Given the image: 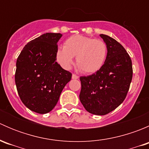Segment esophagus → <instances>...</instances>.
Returning a JSON list of instances; mask_svg holds the SVG:
<instances>
[{
  "label": "esophagus",
  "instance_id": "1",
  "mask_svg": "<svg viewBox=\"0 0 149 149\" xmlns=\"http://www.w3.org/2000/svg\"><path fill=\"white\" fill-rule=\"evenodd\" d=\"M79 76H76V74H73V75H72V79H79Z\"/></svg>",
  "mask_w": 149,
  "mask_h": 149
}]
</instances>
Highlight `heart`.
Wrapping results in <instances>:
<instances>
[{"instance_id":"obj_1","label":"heart","mask_w":149,"mask_h":149,"mask_svg":"<svg viewBox=\"0 0 149 149\" xmlns=\"http://www.w3.org/2000/svg\"><path fill=\"white\" fill-rule=\"evenodd\" d=\"M107 55V46L101 40L73 35L58 48L56 60L63 68L69 70L76 57L77 65L85 73H93L102 68Z\"/></svg>"}]
</instances>
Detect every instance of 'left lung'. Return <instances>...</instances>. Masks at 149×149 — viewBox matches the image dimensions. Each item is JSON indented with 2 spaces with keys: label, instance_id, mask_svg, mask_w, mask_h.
<instances>
[{
  "label": "left lung",
  "instance_id": "1",
  "mask_svg": "<svg viewBox=\"0 0 149 149\" xmlns=\"http://www.w3.org/2000/svg\"><path fill=\"white\" fill-rule=\"evenodd\" d=\"M107 46L106 61L101 69L81 76L79 99L86 110L104 115L116 109L125 99L133 77L132 61L122 45L106 34H100Z\"/></svg>",
  "mask_w": 149,
  "mask_h": 149
}]
</instances>
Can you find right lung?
I'll list each match as a JSON object with an SVG mask.
<instances>
[{
	"label": "right lung",
	"mask_w": 149,
	"mask_h": 149,
	"mask_svg": "<svg viewBox=\"0 0 149 149\" xmlns=\"http://www.w3.org/2000/svg\"><path fill=\"white\" fill-rule=\"evenodd\" d=\"M61 33H45L25 45L16 61L18 94L30 110L46 114L58 103L72 74L56 62Z\"/></svg>",
	"instance_id": "add662e5"
}]
</instances>
